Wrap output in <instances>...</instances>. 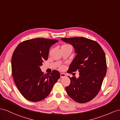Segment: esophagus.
<instances>
[{
  "instance_id": "obj_1",
  "label": "esophagus",
  "mask_w": 120,
  "mask_h": 120,
  "mask_svg": "<svg viewBox=\"0 0 120 120\" xmlns=\"http://www.w3.org/2000/svg\"><path fill=\"white\" fill-rule=\"evenodd\" d=\"M60 76H61V78H63V77H65L66 75L64 73H60Z\"/></svg>"
}]
</instances>
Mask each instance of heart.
<instances>
[{
    "mask_svg": "<svg viewBox=\"0 0 120 120\" xmlns=\"http://www.w3.org/2000/svg\"><path fill=\"white\" fill-rule=\"evenodd\" d=\"M71 47V46L69 45V44H64V45H63L62 46V47ZM63 68H64V67L62 66H61V67H60V68L61 69H63Z\"/></svg>",
    "mask_w": 120,
    "mask_h": 120,
    "instance_id": "obj_1",
    "label": "heart"
}]
</instances>
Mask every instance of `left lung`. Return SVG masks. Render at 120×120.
<instances>
[{
  "label": "left lung",
  "mask_w": 120,
  "mask_h": 120,
  "mask_svg": "<svg viewBox=\"0 0 120 120\" xmlns=\"http://www.w3.org/2000/svg\"><path fill=\"white\" fill-rule=\"evenodd\" d=\"M72 45L77 54L70 65L68 73L78 71L79 76L69 77L66 87L68 95L76 102L85 103L100 91L107 72V62L103 49L96 41L83 37L61 39Z\"/></svg>",
  "instance_id": "1"
}]
</instances>
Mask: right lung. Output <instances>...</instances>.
Wrapping results in <instances>:
<instances>
[{"label": "right lung", "mask_w": 120, "mask_h": 120, "mask_svg": "<svg viewBox=\"0 0 120 120\" xmlns=\"http://www.w3.org/2000/svg\"><path fill=\"white\" fill-rule=\"evenodd\" d=\"M57 40L36 38L19 43L13 53L12 74L22 96L29 101H39L49 94L60 77L59 71L44 74L40 66L48 57L50 48Z\"/></svg>", "instance_id": "obj_1"}]
</instances>
